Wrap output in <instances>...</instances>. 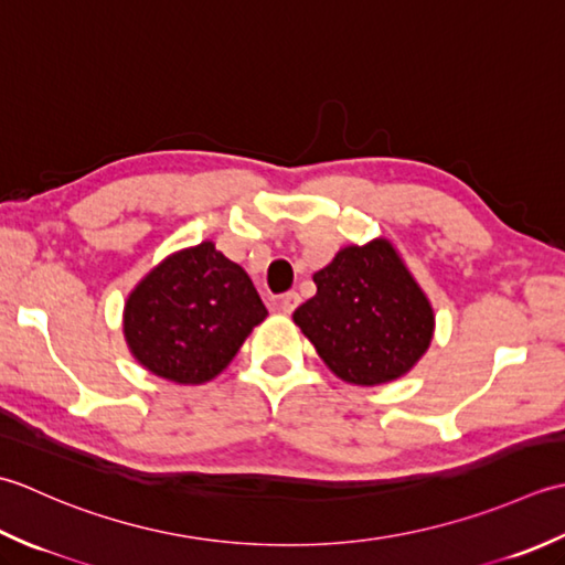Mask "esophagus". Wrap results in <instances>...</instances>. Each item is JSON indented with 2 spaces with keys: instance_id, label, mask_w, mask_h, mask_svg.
<instances>
[{
  "instance_id": "obj_1",
  "label": "esophagus",
  "mask_w": 565,
  "mask_h": 565,
  "mask_svg": "<svg viewBox=\"0 0 565 565\" xmlns=\"http://www.w3.org/2000/svg\"><path fill=\"white\" fill-rule=\"evenodd\" d=\"M297 305H299V295L295 290L292 292H285L280 297V312L282 315H292L295 309H297Z\"/></svg>"
}]
</instances>
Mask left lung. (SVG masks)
I'll return each mask as SVG.
<instances>
[{"instance_id": "left-lung-1", "label": "left lung", "mask_w": 565, "mask_h": 565, "mask_svg": "<svg viewBox=\"0 0 565 565\" xmlns=\"http://www.w3.org/2000/svg\"><path fill=\"white\" fill-rule=\"evenodd\" d=\"M315 285L292 319L341 380L383 385L427 353L434 309L390 241L341 248Z\"/></svg>"}]
</instances>
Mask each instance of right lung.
I'll return each instance as SVG.
<instances>
[{"label": "right lung", "mask_w": 565, "mask_h": 565, "mask_svg": "<svg viewBox=\"0 0 565 565\" xmlns=\"http://www.w3.org/2000/svg\"><path fill=\"white\" fill-rule=\"evenodd\" d=\"M266 317L246 270L202 241L172 253L134 287L124 307V337L153 375L200 385L232 363Z\"/></svg>", "instance_id": "obj_1"}]
</instances>
